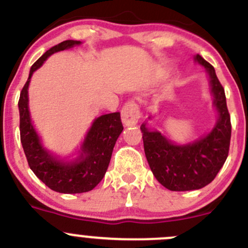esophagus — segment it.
Instances as JSON below:
<instances>
[{
    "label": "esophagus",
    "mask_w": 248,
    "mask_h": 248,
    "mask_svg": "<svg viewBox=\"0 0 248 248\" xmlns=\"http://www.w3.org/2000/svg\"><path fill=\"white\" fill-rule=\"evenodd\" d=\"M140 107L135 101L130 100L122 108V122L126 126L139 123L140 119Z\"/></svg>",
    "instance_id": "obj_1"
}]
</instances>
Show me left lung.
Masks as SVG:
<instances>
[{
  "instance_id": "obj_1",
  "label": "left lung",
  "mask_w": 248,
  "mask_h": 248,
  "mask_svg": "<svg viewBox=\"0 0 248 248\" xmlns=\"http://www.w3.org/2000/svg\"><path fill=\"white\" fill-rule=\"evenodd\" d=\"M195 61L204 66L210 78L213 105L218 121L210 134L192 143L175 144L159 131L141 125L144 154L158 182L173 192L195 190L212 182L227 160L229 153L232 123L224 89L215 68L198 54Z\"/></svg>"
}]
</instances>
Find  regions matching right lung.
<instances>
[{
	"mask_svg": "<svg viewBox=\"0 0 248 248\" xmlns=\"http://www.w3.org/2000/svg\"><path fill=\"white\" fill-rule=\"evenodd\" d=\"M79 41L67 40L51 46L31 66L30 75L20 93V141L29 166L36 176L50 189L63 194L85 193L94 189L104 178L111 160L117 139L123 131L121 113L104 114L94 121L80 148V155L73 161H63L43 148L40 136L31 123L29 112L28 89L32 73L56 51L72 48Z\"/></svg>",
	"mask_w": 248,
	"mask_h": 248,
	"instance_id": "add662e5",
	"label": "right lung"
}]
</instances>
